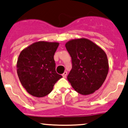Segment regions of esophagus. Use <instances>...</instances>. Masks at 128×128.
<instances>
[{
	"label": "esophagus",
	"mask_w": 128,
	"mask_h": 128,
	"mask_svg": "<svg viewBox=\"0 0 128 128\" xmlns=\"http://www.w3.org/2000/svg\"><path fill=\"white\" fill-rule=\"evenodd\" d=\"M67 72H64L63 73V74H62V76H63V78H66V76H67Z\"/></svg>",
	"instance_id": "esophagus-1"
}]
</instances>
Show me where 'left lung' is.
<instances>
[{"label": "left lung", "instance_id": "8db88e82", "mask_svg": "<svg viewBox=\"0 0 128 128\" xmlns=\"http://www.w3.org/2000/svg\"><path fill=\"white\" fill-rule=\"evenodd\" d=\"M65 46L72 61L67 80L80 94L93 93L102 86L108 74L109 64L106 53L85 38L72 39Z\"/></svg>", "mask_w": 128, "mask_h": 128}]
</instances>
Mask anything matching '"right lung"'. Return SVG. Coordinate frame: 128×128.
Returning a JSON list of instances; mask_svg holds the SVG:
<instances>
[{
  "mask_svg": "<svg viewBox=\"0 0 128 128\" xmlns=\"http://www.w3.org/2000/svg\"><path fill=\"white\" fill-rule=\"evenodd\" d=\"M59 42L40 41L22 50L17 59V74L32 96L42 98L52 91L62 76L55 71L54 56Z\"/></svg>",
  "mask_w": 128,
  "mask_h": 128,
  "instance_id": "obj_1",
  "label": "right lung"
}]
</instances>
